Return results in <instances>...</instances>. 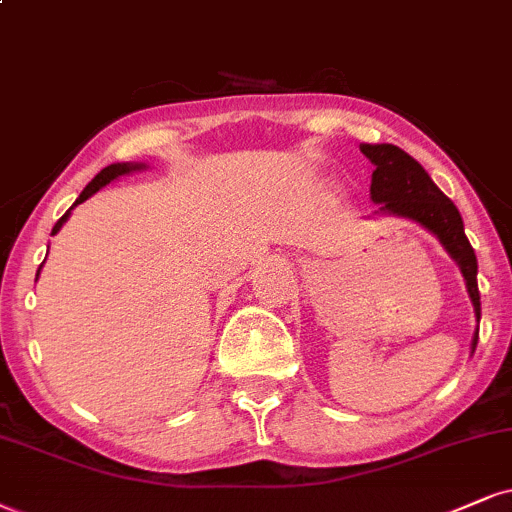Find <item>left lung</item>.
Masks as SVG:
<instances>
[{
    "instance_id": "1",
    "label": "left lung",
    "mask_w": 512,
    "mask_h": 512,
    "mask_svg": "<svg viewBox=\"0 0 512 512\" xmlns=\"http://www.w3.org/2000/svg\"><path fill=\"white\" fill-rule=\"evenodd\" d=\"M361 151L375 163L370 185L372 201L382 204L380 211L415 220L439 239L465 277V287H468L479 323L482 304H479L477 287V256L470 239L465 237L463 218H460L456 204L434 185L427 170L403 149L394 144H361ZM477 339L479 330L472 337V351H475Z\"/></svg>"
}]
</instances>
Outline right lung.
<instances>
[{"mask_svg":"<svg viewBox=\"0 0 512 512\" xmlns=\"http://www.w3.org/2000/svg\"><path fill=\"white\" fill-rule=\"evenodd\" d=\"M142 168H147V166H144V163H111V166H106L104 170H99V173L94 175V180H92L90 185H87L85 189H82V192H80V197L75 199V204H73V206H78V204H82V201H87V199H90L94 192H99V189H102L104 185H109L111 180L121 178V175H128V173H132V170H142ZM73 206L68 208V211L63 213V216H61L59 220H56V225H54L52 235H56V232L61 230V225L66 223L68 216H71ZM40 268H42V266H40ZM37 275H40V270H37Z\"/></svg>","mask_w":512,"mask_h":512,"instance_id":"obj_1","label":"right lung"}]
</instances>
